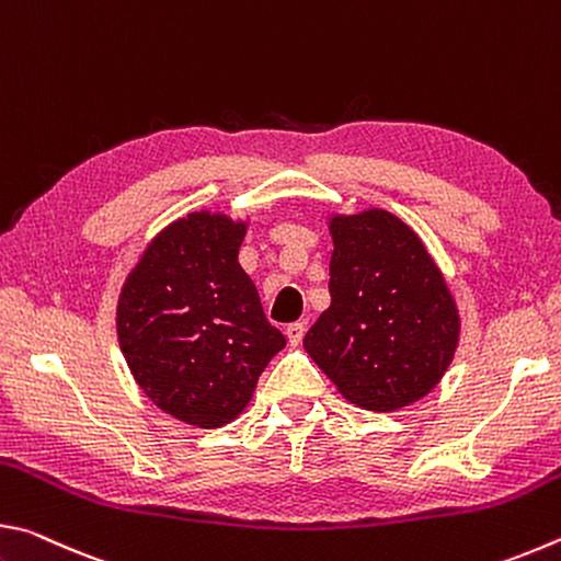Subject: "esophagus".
<instances>
[{"label": "esophagus", "mask_w": 561, "mask_h": 561, "mask_svg": "<svg viewBox=\"0 0 561 561\" xmlns=\"http://www.w3.org/2000/svg\"><path fill=\"white\" fill-rule=\"evenodd\" d=\"M284 334H287V341L291 346H299L304 334H307V321H294V324H289Z\"/></svg>", "instance_id": "obj_1"}]
</instances>
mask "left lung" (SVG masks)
<instances>
[{"mask_svg": "<svg viewBox=\"0 0 561 561\" xmlns=\"http://www.w3.org/2000/svg\"><path fill=\"white\" fill-rule=\"evenodd\" d=\"M331 304L304 336L339 393L366 411H398L428 396L453 364L460 314L421 237L368 207L329 217Z\"/></svg>", "mask_w": 561, "mask_h": 561, "instance_id": "8db88e82", "label": "left lung"}]
</instances>
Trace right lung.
I'll return each instance as SVG.
<instances>
[{
    "label": "right lung",
    "instance_id": "1",
    "mask_svg": "<svg viewBox=\"0 0 561 561\" xmlns=\"http://www.w3.org/2000/svg\"><path fill=\"white\" fill-rule=\"evenodd\" d=\"M250 220L197 210L165 225L123 282V358L153 405L193 428H222L250 405L287 346L242 270Z\"/></svg>",
    "mask_w": 561,
    "mask_h": 561
}]
</instances>
